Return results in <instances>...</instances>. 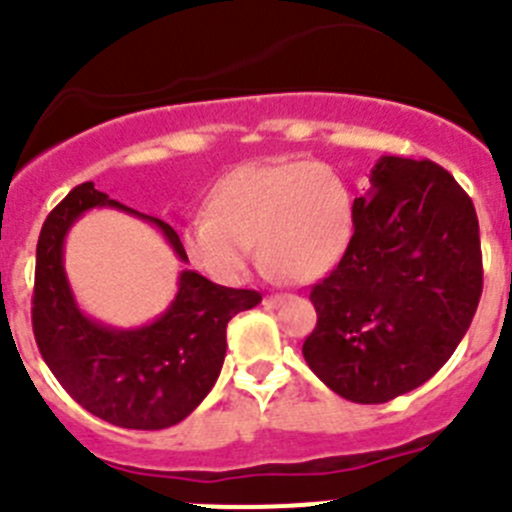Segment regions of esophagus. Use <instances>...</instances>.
Wrapping results in <instances>:
<instances>
[{"label":"esophagus","mask_w":512,"mask_h":512,"mask_svg":"<svg viewBox=\"0 0 512 512\" xmlns=\"http://www.w3.org/2000/svg\"><path fill=\"white\" fill-rule=\"evenodd\" d=\"M286 301V296H281V294H274V296H266L264 299V304L269 306V309H276V306H281Z\"/></svg>","instance_id":"esophagus-1"}]
</instances>
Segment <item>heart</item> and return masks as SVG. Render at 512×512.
Listing matches in <instances>:
<instances>
[{"mask_svg": "<svg viewBox=\"0 0 512 512\" xmlns=\"http://www.w3.org/2000/svg\"><path fill=\"white\" fill-rule=\"evenodd\" d=\"M354 236V196L339 170L311 160L246 163L223 175L206 198V216L188 221L180 243L201 274L238 286L253 243L276 279H324Z\"/></svg>", "mask_w": 512, "mask_h": 512, "instance_id": "obj_1", "label": "heart"}]
</instances>
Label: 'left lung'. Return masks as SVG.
<instances>
[{"instance_id":"left-lung-1","label":"left lung","mask_w":512,"mask_h":512,"mask_svg":"<svg viewBox=\"0 0 512 512\" xmlns=\"http://www.w3.org/2000/svg\"><path fill=\"white\" fill-rule=\"evenodd\" d=\"M483 294L475 206L432 160L382 155L354 198L344 259L311 289V372L359 405L425 384L462 342Z\"/></svg>"}]
</instances>
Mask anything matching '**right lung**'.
Instances as JSON below:
<instances>
[{"label":"right lung","instance_id":"obj_1","mask_svg":"<svg viewBox=\"0 0 512 512\" xmlns=\"http://www.w3.org/2000/svg\"><path fill=\"white\" fill-rule=\"evenodd\" d=\"M92 208H115L148 221L188 264L168 223L82 183L47 216L37 241L34 339L57 382L87 412L128 430H165L186 420L211 392L226 357L228 321L261 304V294L218 286L183 269L175 299L150 324L118 329L92 319L80 309L65 274L67 233Z\"/></svg>","mask_w":512,"mask_h":512}]
</instances>
